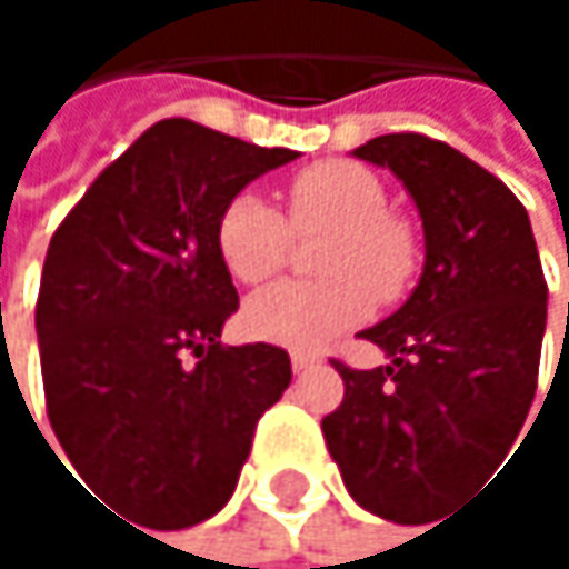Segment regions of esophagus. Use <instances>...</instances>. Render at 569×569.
I'll use <instances>...</instances> for the list:
<instances>
[{"label":"esophagus","instance_id":"34e87169","mask_svg":"<svg viewBox=\"0 0 569 569\" xmlns=\"http://www.w3.org/2000/svg\"><path fill=\"white\" fill-rule=\"evenodd\" d=\"M289 362H292V372H306V369H312V366H316V356L292 352V356H289Z\"/></svg>","mask_w":569,"mask_h":569}]
</instances>
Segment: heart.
Returning <instances> with one entry per match:
<instances>
[{
    "label": "heart",
    "mask_w": 569,
    "mask_h": 569,
    "mask_svg": "<svg viewBox=\"0 0 569 569\" xmlns=\"http://www.w3.org/2000/svg\"><path fill=\"white\" fill-rule=\"evenodd\" d=\"M283 213L260 193H237L217 220V250L237 283H267L286 267L292 233L329 230L319 247L316 283H280L257 292L243 309L253 339L296 352H319L372 316L376 299L396 302L421 263L411 220L389 210L386 183L352 161H319L286 187Z\"/></svg>",
    "instance_id": "heart-1"
}]
</instances>
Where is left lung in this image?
Instances as JSON below:
<instances>
[{"label": "left lung", "instance_id": "left-lung-1", "mask_svg": "<svg viewBox=\"0 0 569 569\" xmlns=\"http://www.w3.org/2000/svg\"><path fill=\"white\" fill-rule=\"evenodd\" d=\"M352 154L411 193L425 270L398 312L359 332L389 366L332 362L346 396L322 435L366 511L421 523L511 451L537 392L547 283L523 203L461 151L405 131Z\"/></svg>", "mask_w": 569, "mask_h": 569}]
</instances>
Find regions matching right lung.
I'll return each mask as SVG.
<instances>
[{"instance_id":"add662e5","label":"right lung","mask_w":569,"mask_h":569,"mask_svg":"<svg viewBox=\"0 0 569 569\" xmlns=\"http://www.w3.org/2000/svg\"><path fill=\"white\" fill-rule=\"evenodd\" d=\"M296 158L158 121L49 243L36 332L52 431L78 478L144 527L220 511L260 415L292 379L280 346L220 342L240 299L217 220L250 180Z\"/></svg>"}]
</instances>
